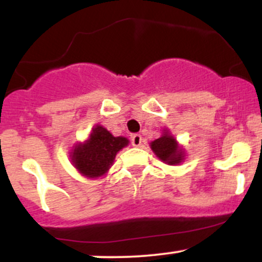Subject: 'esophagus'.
Instances as JSON below:
<instances>
[{
    "label": "esophagus",
    "mask_w": 262,
    "mask_h": 262,
    "mask_svg": "<svg viewBox=\"0 0 262 262\" xmlns=\"http://www.w3.org/2000/svg\"><path fill=\"white\" fill-rule=\"evenodd\" d=\"M141 143H143V138H141V135L134 134L133 137H132V145L135 146V148H139Z\"/></svg>",
    "instance_id": "34e87169"
}]
</instances>
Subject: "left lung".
<instances>
[{
    "instance_id": "1",
    "label": "left lung",
    "mask_w": 262,
    "mask_h": 262,
    "mask_svg": "<svg viewBox=\"0 0 262 262\" xmlns=\"http://www.w3.org/2000/svg\"><path fill=\"white\" fill-rule=\"evenodd\" d=\"M150 148L162 162L167 165H180L186 159V150L180 145L167 128L162 129L160 138L150 143Z\"/></svg>"
}]
</instances>
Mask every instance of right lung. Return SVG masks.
Masks as SVG:
<instances>
[{
	"label": "right lung",
	"instance_id": "1",
	"mask_svg": "<svg viewBox=\"0 0 262 262\" xmlns=\"http://www.w3.org/2000/svg\"><path fill=\"white\" fill-rule=\"evenodd\" d=\"M129 144L124 137H114L106 128L97 124L92 128L89 138L73 146L70 151L71 164L87 179L106 176L113 165L117 152Z\"/></svg>",
	"mask_w": 262,
	"mask_h": 262
}]
</instances>
